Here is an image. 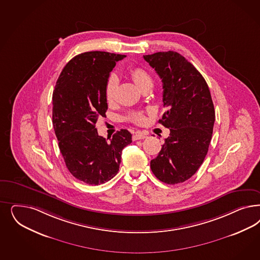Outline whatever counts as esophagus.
Listing matches in <instances>:
<instances>
[{
  "instance_id": "esophagus-1",
  "label": "esophagus",
  "mask_w": 260,
  "mask_h": 260,
  "mask_svg": "<svg viewBox=\"0 0 260 260\" xmlns=\"http://www.w3.org/2000/svg\"><path fill=\"white\" fill-rule=\"evenodd\" d=\"M146 138V135L143 134L142 132H137L136 134L133 136V140L134 141H138V140H143Z\"/></svg>"
}]
</instances>
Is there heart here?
I'll use <instances>...</instances> for the list:
<instances>
[{"label":"heart","instance_id":"heart-1","mask_svg":"<svg viewBox=\"0 0 260 260\" xmlns=\"http://www.w3.org/2000/svg\"><path fill=\"white\" fill-rule=\"evenodd\" d=\"M130 76L139 87H141L142 85L148 81H152L150 75L145 70H143V68L136 67L131 69ZM117 88V78L115 76H110L109 79L107 80V83L105 85V98L107 102L112 103L116 100ZM127 119L136 124H143L145 121V115L142 111H133L128 114Z\"/></svg>","mask_w":260,"mask_h":260}]
</instances>
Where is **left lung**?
Wrapping results in <instances>:
<instances>
[{"mask_svg":"<svg viewBox=\"0 0 260 260\" xmlns=\"http://www.w3.org/2000/svg\"><path fill=\"white\" fill-rule=\"evenodd\" d=\"M143 58L161 79L167 112L159 122L170 130L151 160V170L166 184H180L195 174L209 150L215 120L210 89L197 69L176 51Z\"/></svg>","mask_w":260,"mask_h":260,"instance_id":"1","label":"left lung"}]
</instances>
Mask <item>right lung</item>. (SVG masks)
I'll return each mask as SVG.
<instances>
[{"label": "right lung", "mask_w": 260, "mask_h": 260, "mask_svg": "<svg viewBox=\"0 0 260 260\" xmlns=\"http://www.w3.org/2000/svg\"><path fill=\"white\" fill-rule=\"evenodd\" d=\"M124 57L106 51L80 53L62 70L53 91L52 123L59 149L72 175L86 184H104L116 176L121 151L132 143L126 129L107 142L95 128L108 109L105 85L110 73Z\"/></svg>", "instance_id": "add662e5"}]
</instances>
